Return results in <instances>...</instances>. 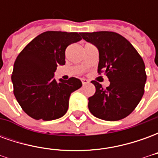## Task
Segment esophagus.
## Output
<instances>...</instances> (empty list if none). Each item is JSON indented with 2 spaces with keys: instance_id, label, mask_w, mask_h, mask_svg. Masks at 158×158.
Here are the masks:
<instances>
[{
  "instance_id": "esophagus-1",
  "label": "esophagus",
  "mask_w": 158,
  "mask_h": 158,
  "mask_svg": "<svg viewBox=\"0 0 158 158\" xmlns=\"http://www.w3.org/2000/svg\"><path fill=\"white\" fill-rule=\"evenodd\" d=\"M81 81H82L83 85H86V84H88V83H89V80H87V79H81Z\"/></svg>"
}]
</instances>
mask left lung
Wrapping results in <instances>:
<instances>
[{
	"instance_id": "1",
	"label": "left lung",
	"mask_w": 158,
	"mask_h": 158,
	"mask_svg": "<svg viewBox=\"0 0 158 158\" xmlns=\"http://www.w3.org/2000/svg\"><path fill=\"white\" fill-rule=\"evenodd\" d=\"M85 40L99 51L97 72L104 73L110 85L104 89L92 80L96 93L89 97L88 107L98 118L118 121L129 116L145 92V63L135 48L123 36L111 31L81 33Z\"/></svg>"
}]
</instances>
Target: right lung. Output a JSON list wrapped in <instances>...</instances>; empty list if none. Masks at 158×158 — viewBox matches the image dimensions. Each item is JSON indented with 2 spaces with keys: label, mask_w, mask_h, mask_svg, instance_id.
<instances>
[{
  "label": "right lung",
  "mask_w": 158,
  "mask_h": 158,
  "mask_svg": "<svg viewBox=\"0 0 158 158\" xmlns=\"http://www.w3.org/2000/svg\"><path fill=\"white\" fill-rule=\"evenodd\" d=\"M81 33L46 31L26 45L14 62L13 93L24 113L44 121L62 117L71 93L82 86L79 79H54L57 65L65 64L66 48L79 41Z\"/></svg>",
  "instance_id": "1"
}]
</instances>
